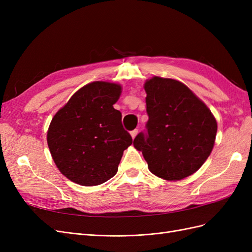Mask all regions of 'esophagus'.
Here are the masks:
<instances>
[{
  "mask_svg": "<svg viewBox=\"0 0 252 252\" xmlns=\"http://www.w3.org/2000/svg\"><path fill=\"white\" fill-rule=\"evenodd\" d=\"M138 132H139L138 129H133L132 131H130V134H131V136H132V139H134V138H135L136 134H138Z\"/></svg>",
  "mask_w": 252,
  "mask_h": 252,
  "instance_id": "1",
  "label": "esophagus"
}]
</instances>
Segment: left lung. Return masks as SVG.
<instances>
[{
	"label": "left lung",
	"instance_id": "obj_1",
	"mask_svg": "<svg viewBox=\"0 0 252 252\" xmlns=\"http://www.w3.org/2000/svg\"><path fill=\"white\" fill-rule=\"evenodd\" d=\"M149 120L147 133L133 141L151 173L180 181L201 168L215 146L217 120L185 84L152 77L144 84Z\"/></svg>",
	"mask_w": 252,
	"mask_h": 252
}]
</instances>
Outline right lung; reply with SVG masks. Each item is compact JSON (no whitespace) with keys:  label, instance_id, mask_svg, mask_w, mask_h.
Returning <instances> with one entry per match:
<instances>
[{"label":"right lung","instance_id":"right-lung-1","mask_svg":"<svg viewBox=\"0 0 252 252\" xmlns=\"http://www.w3.org/2000/svg\"><path fill=\"white\" fill-rule=\"evenodd\" d=\"M122 93L117 83L96 81L80 88L52 118L47 144L61 173L82 186L100 185L118 172L132 144L113 108Z\"/></svg>","mask_w":252,"mask_h":252}]
</instances>
